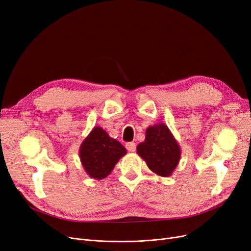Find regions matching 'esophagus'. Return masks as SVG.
Segmentation results:
<instances>
[{
  "label": "esophagus",
  "mask_w": 251,
  "mask_h": 251,
  "mask_svg": "<svg viewBox=\"0 0 251 251\" xmlns=\"http://www.w3.org/2000/svg\"><path fill=\"white\" fill-rule=\"evenodd\" d=\"M126 149L128 150V151H131V152H134L135 150H136V144H135L134 142L126 143Z\"/></svg>",
  "instance_id": "esophagus-1"
}]
</instances>
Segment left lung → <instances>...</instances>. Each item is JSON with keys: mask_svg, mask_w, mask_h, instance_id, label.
Wrapping results in <instances>:
<instances>
[{"mask_svg": "<svg viewBox=\"0 0 251 251\" xmlns=\"http://www.w3.org/2000/svg\"><path fill=\"white\" fill-rule=\"evenodd\" d=\"M137 153L153 173L169 177L179 164L181 149L169 127L160 123L147 127L144 142L137 146Z\"/></svg>", "mask_w": 251, "mask_h": 251, "instance_id": "left-lung-1", "label": "left lung"}]
</instances>
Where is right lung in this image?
<instances>
[{"mask_svg": "<svg viewBox=\"0 0 251 251\" xmlns=\"http://www.w3.org/2000/svg\"><path fill=\"white\" fill-rule=\"evenodd\" d=\"M126 154V149L101 126H95L79 148L80 162L84 171L97 180L107 177Z\"/></svg>", "mask_w": 251, "mask_h": 251, "instance_id": "1", "label": "right lung"}]
</instances>
